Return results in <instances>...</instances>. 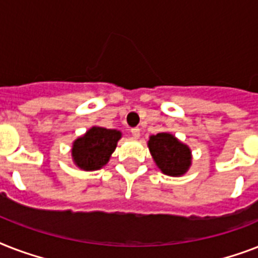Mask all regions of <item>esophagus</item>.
Segmentation results:
<instances>
[{
  "mask_svg": "<svg viewBox=\"0 0 258 258\" xmlns=\"http://www.w3.org/2000/svg\"><path fill=\"white\" fill-rule=\"evenodd\" d=\"M130 133H131V135H133L134 138H139V137H141V128H139V127L131 128V131H130Z\"/></svg>",
  "mask_w": 258,
  "mask_h": 258,
  "instance_id": "34e87169",
  "label": "esophagus"
}]
</instances>
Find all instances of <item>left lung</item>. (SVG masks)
<instances>
[{
  "mask_svg": "<svg viewBox=\"0 0 258 258\" xmlns=\"http://www.w3.org/2000/svg\"><path fill=\"white\" fill-rule=\"evenodd\" d=\"M149 149L158 167L166 175H182L191 163L190 149L171 134L161 133L153 135L149 141Z\"/></svg>",
  "mask_w": 258,
  "mask_h": 258,
  "instance_id": "left-lung-1",
  "label": "left lung"
}]
</instances>
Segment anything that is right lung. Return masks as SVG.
Masks as SVG:
<instances>
[{
    "label": "right lung",
    "mask_w": 258,
    "mask_h": 258,
    "mask_svg": "<svg viewBox=\"0 0 258 258\" xmlns=\"http://www.w3.org/2000/svg\"><path fill=\"white\" fill-rule=\"evenodd\" d=\"M120 137L121 134L116 130L92 127L84 137L75 141L72 147L75 163L87 171L100 169L108 162Z\"/></svg>",
    "instance_id": "right-lung-1"
}]
</instances>
